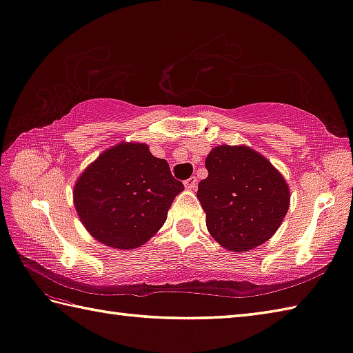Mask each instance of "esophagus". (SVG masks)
I'll use <instances>...</instances> for the list:
<instances>
[{
    "label": "esophagus",
    "instance_id": "1",
    "mask_svg": "<svg viewBox=\"0 0 353 353\" xmlns=\"http://www.w3.org/2000/svg\"><path fill=\"white\" fill-rule=\"evenodd\" d=\"M196 184H198V179L195 176H190L189 179H185L184 181V187L187 190H195Z\"/></svg>",
    "mask_w": 353,
    "mask_h": 353
}]
</instances>
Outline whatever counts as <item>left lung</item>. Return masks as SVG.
<instances>
[{
	"label": "left lung",
	"instance_id": "obj_1",
	"mask_svg": "<svg viewBox=\"0 0 353 353\" xmlns=\"http://www.w3.org/2000/svg\"><path fill=\"white\" fill-rule=\"evenodd\" d=\"M205 168L208 176L198 184L196 195L213 239L236 253L267 242L290 208L282 174L248 146L213 148Z\"/></svg>",
	"mask_w": 353,
	"mask_h": 353
}]
</instances>
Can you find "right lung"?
Segmentation results:
<instances>
[{
	"label": "right lung",
	"mask_w": 353,
	"mask_h": 353,
	"mask_svg": "<svg viewBox=\"0 0 353 353\" xmlns=\"http://www.w3.org/2000/svg\"><path fill=\"white\" fill-rule=\"evenodd\" d=\"M183 189L168 161L150 154L145 143L123 141L83 170L73 195L79 218L94 239L132 250L163 227Z\"/></svg>",
	"instance_id": "1"
}]
</instances>
